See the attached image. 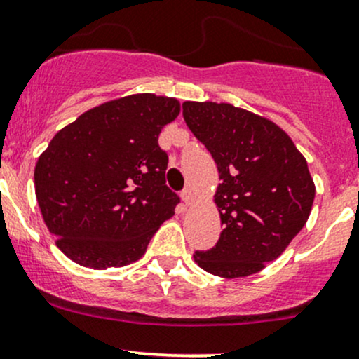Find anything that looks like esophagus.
Wrapping results in <instances>:
<instances>
[{
  "label": "esophagus",
  "mask_w": 359,
  "mask_h": 359,
  "mask_svg": "<svg viewBox=\"0 0 359 359\" xmlns=\"http://www.w3.org/2000/svg\"><path fill=\"white\" fill-rule=\"evenodd\" d=\"M181 198H183V202L187 203V205H190V203L194 202V191H191V188H184V190L181 191Z\"/></svg>",
  "instance_id": "34e87169"
}]
</instances>
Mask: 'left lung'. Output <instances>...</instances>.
<instances>
[{
    "label": "left lung",
    "mask_w": 359,
    "mask_h": 359,
    "mask_svg": "<svg viewBox=\"0 0 359 359\" xmlns=\"http://www.w3.org/2000/svg\"><path fill=\"white\" fill-rule=\"evenodd\" d=\"M183 118L217 164L222 233L195 252L203 271L246 277L276 260L310 217L315 184L304 157L276 123L226 102H183Z\"/></svg>",
    "instance_id": "obj_1"
}]
</instances>
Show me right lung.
<instances>
[{
	"instance_id": "1",
	"label": "right lung",
	"mask_w": 359,
	"mask_h": 359,
	"mask_svg": "<svg viewBox=\"0 0 359 359\" xmlns=\"http://www.w3.org/2000/svg\"><path fill=\"white\" fill-rule=\"evenodd\" d=\"M180 102L135 94L104 102L60 130L34 171L49 233L75 264L104 271L145 253L180 196L165 184L159 133Z\"/></svg>"
}]
</instances>
